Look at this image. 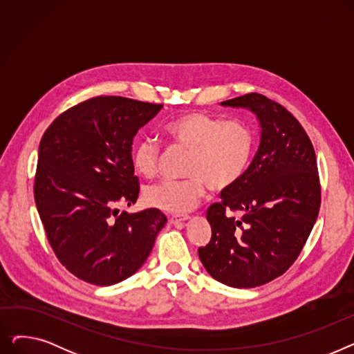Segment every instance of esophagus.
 I'll list each match as a JSON object with an SVG mask.
<instances>
[{
    "label": "esophagus",
    "mask_w": 354,
    "mask_h": 354,
    "mask_svg": "<svg viewBox=\"0 0 354 354\" xmlns=\"http://www.w3.org/2000/svg\"><path fill=\"white\" fill-rule=\"evenodd\" d=\"M191 216L189 215H172L171 216V222L172 224H178V222H183V221H188Z\"/></svg>",
    "instance_id": "obj_1"
}]
</instances>
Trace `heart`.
I'll return each mask as SVG.
<instances>
[{
    "label": "heart",
    "instance_id": "1",
    "mask_svg": "<svg viewBox=\"0 0 354 354\" xmlns=\"http://www.w3.org/2000/svg\"><path fill=\"white\" fill-rule=\"evenodd\" d=\"M174 145L191 152L183 180H163L145 191V199L155 208L172 214H187L196 208L207 192L224 191L235 185L248 169L255 138L252 129L241 120L224 122L201 111H191L163 127ZM160 149L146 139L133 151L136 172L151 179L158 174Z\"/></svg>",
    "mask_w": 354,
    "mask_h": 354
}]
</instances>
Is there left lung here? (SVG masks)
<instances>
[{
  "label": "left lung",
  "mask_w": 354,
  "mask_h": 354,
  "mask_svg": "<svg viewBox=\"0 0 354 354\" xmlns=\"http://www.w3.org/2000/svg\"><path fill=\"white\" fill-rule=\"evenodd\" d=\"M221 104L254 111L261 140L243 178L208 208L212 236L198 255L216 281L252 288L283 275L300 255L320 211L317 160L306 130L280 103L248 93Z\"/></svg>",
  "instance_id": "1"
}]
</instances>
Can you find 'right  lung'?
I'll use <instances>...</instances> for the list:
<instances>
[{
	"mask_svg": "<svg viewBox=\"0 0 354 354\" xmlns=\"http://www.w3.org/2000/svg\"><path fill=\"white\" fill-rule=\"evenodd\" d=\"M163 104L97 96L70 107L39 146L34 199L59 261L80 280L113 286L151 254L166 216L119 212L139 196L132 143Z\"/></svg>",
	"mask_w": 354,
	"mask_h": 354,
	"instance_id": "right-lung-1",
	"label": "right lung"
}]
</instances>
